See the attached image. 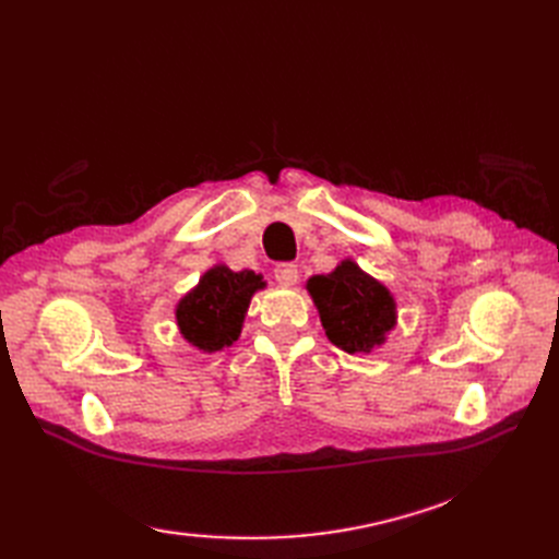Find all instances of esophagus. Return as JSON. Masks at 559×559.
Listing matches in <instances>:
<instances>
[{"label":"esophagus","instance_id":"esophagus-1","mask_svg":"<svg viewBox=\"0 0 559 559\" xmlns=\"http://www.w3.org/2000/svg\"><path fill=\"white\" fill-rule=\"evenodd\" d=\"M275 280L282 286H294L298 282V267L294 263H277L275 265Z\"/></svg>","mask_w":559,"mask_h":559}]
</instances>
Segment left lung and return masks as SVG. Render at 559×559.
Instances as JSON below:
<instances>
[{"instance_id": "left-lung-1", "label": "left lung", "mask_w": 559, "mask_h": 559, "mask_svg": "<svg viewBox=\"0 0 559 559\" xmlns=\"http://www.w3.org/2000/svg\"><path fill=\"white\" fill-rule=\"evenodd\" d=\"M326 337L347 354L370 352L396 326V302L384 284L366 275L352 259L333 273L308 280Z\"/></svg>"}]
</instances>
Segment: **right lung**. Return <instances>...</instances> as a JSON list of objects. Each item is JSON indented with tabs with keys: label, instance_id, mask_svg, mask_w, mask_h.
<instances>
[{
	"label": "right lung",
	"instance_id": "obj_1",
	"mask_svg": "<svg viewBox=\"0 0 559 559\" xmlns=\"http://www.w3.org/2000/svg\"><path fill=\"white\" fill-rule=\"evenodd\" d=\"M263 286V277L251 270L210 267L195 289L177 302L175 317L183 341L210 354L230 347L240 337L251 296Z\"/></svg>",
	"mask_w": 559,
	"mask_h": 559
}]
</instances>
